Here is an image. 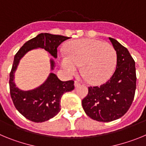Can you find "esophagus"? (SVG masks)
<instances>
[{
  "label": "esophagus",
  "mask_w": 146,
  "mask_h": 146,
  "mask_svg": "<svg viewBox=\"0 0 146 146\" xmlns=\"http://www.w3.org/2000/svg\"><path fill=\"white\" fill-rule=\"evenodd\" d=\"M80 86V83L78 81H77V80L74 81V86H75V87H78V86Z\"/></svg>",
  "instance_id": "esophagus-1"
}]
</instances>
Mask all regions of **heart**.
<instances>
[{
    "label": "heart",
    "mask_w": 146,
    "mask_h": 146,
    "mask_svg": "<svg viewBox=\"0 0 146 146\" xmlns=\"http://www.w3.org/2000/svg\"><path fill=\"white\" fill-rule=\"evenodd\" d=\"M61 67L69 76L81 72L92 83H100L111 77L117 63L114 47L108 43L82 38L69 42L64 47V54L59 55Z\"/></svg>",
    "instance_id": "1"
}]
</instances>
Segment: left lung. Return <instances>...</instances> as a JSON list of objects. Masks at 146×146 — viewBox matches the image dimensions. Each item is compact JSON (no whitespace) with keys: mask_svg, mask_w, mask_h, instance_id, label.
I'll return each mask as SVG.
<instances>
[{"mask_svg":"<svg viewBox=\"0 0 146 146\" xmlns=\"http://www.w3.org/2000/svg\"><path fill=\"white\" fill-rule=\"evenodd\" d=\"M109 39L116 51L115 71L105 83L88 87V94L82 101L88 116L101 122H110L123 116L133 102L136 90L135 60L117 40Z\"/></svg>","mask_w":146,"mask_h":146,"instance_id":"left-lung-1","label":"left lung"}]
</instances>
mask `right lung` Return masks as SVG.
I'll return each instance as SVG.
<instances>
[{
    "instance_id": "right-lung-1",
    "label": "right lung",
    "mask_w": 146,
    "mask_h": 146,
    "mask_svg": "<svg viewBox=\"0 0 146 146\" xmlns=\"http://www.w3.org/2000/svg\"><path fill=\"white\" fill-rule=\"evenodd\" d=\"M69 37L44 33L37 35L29 40L16 53L9 75L11 97L15 108L23 116L30 121L41 123L55 116L60 110V99L64 93L74 88V81H61L54 73H50L43 84L30 91L18 88L14 82L15 72L22 58L30 50L36 48L44 49L55 58H57L59 45ZM51 70L55 62L50 60Z\"/></svg>"
}]
</instances>
